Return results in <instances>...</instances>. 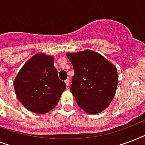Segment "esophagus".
<instances>
[{"instance_id": "esophagus-1", "label": "esophagus", "mask_w": 145, "mask_h": 145, "mask_svg": "<svg viewBox=\"0 0 145 145\" xmlns=\"http://www.w3.org/2000/svg\"><path fill=\"white\" fill-rule=\"evenodd\" d=\"M65 83H66V85H67V87H69V79H67V80L65 81Z\"/></svg>"}]
</instances>
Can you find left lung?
Listing matches in <instances>:
<instances>
[{
  "instance_id": "1",
  "label": "left lung",
  "mask_w": 145,
  "mask_h": 145,
  "mask_svg": "<svg viewBox=\"0 0 145 145\" xmlns=\"http://www.w3.org/2000/svg\"><path fill=\"white\" fill-rule=\"evenodd\" d=\"M74 70L70 91L83 110L97 114L106 109L115 95L118 75L102 55L86 50L67 54Z\"/></svg>"
}]
</instances>
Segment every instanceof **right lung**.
<instances>
[{
	"label": "right lung",
	"instance_id": "1",
	"mask_svg": "<svg viewBox=\"0 0 145 145\" xmlns=\"http://www.w3.org/2000/svg\"><path fill=\"white\" fill-rule=\"evenodd\" d=\"M13 86L18 99L29 110L44 114L54 108L67 88L58 78L53 57L38 54L20 69Z\"/></svg>",
	"mask_w": 145,
	"mask_h": 145
}]
</instances>
